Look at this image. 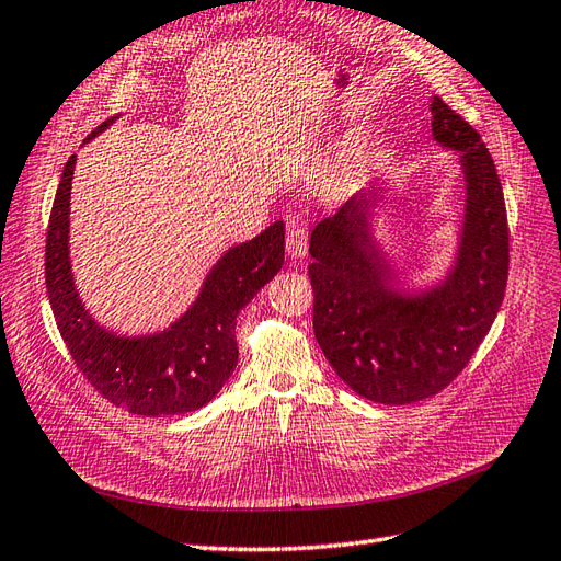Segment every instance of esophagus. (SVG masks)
<instances>
[{
  "instance_id": "34e87169",
  "label": "esophagus",
  "mask_w": 561,
  "mask_h": 561,
  "mask_svg": "<svg viewBox=\"0 0 561 561\" xmlns=\"http://www.w3.org/2000/svg\"><path fill=\"white\" fill-rule=\"evenodd\" d=\"M308 225L304 220H289V225H286V251H289V255L294 257H304L308 253Z\"/></svg>"
}]
</instances>
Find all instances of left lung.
Masks as SVG:
<instances>
[{"instance_id":"left-lung-1","label":"left lung","mask_w":561,"mask_h":561,"mask_svg":"<svg viewBox=\"0 0 561 561\" xmlns=\"http://www.w3.org/2000/svg\"><path fill=\"white\" fill-rule=\"evenodd\" d=\"M443 147L462 151L467 215L457 265L440 289L403 298L369 239L365 196L310 234L312 327L327 360L351 389L383 405L440 393L467 367L507 289L510 227L502 184L481 135L443 99L431 104Z\"/></svg>"}]
</instances>
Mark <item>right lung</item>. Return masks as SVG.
I'll return each mask as SVG.
<instances>
[{"instance_id":"add662e5","label":"right lung","mask_w":561,"mask_h":561,"mask_svg":"<svg viewBox=\"0 0 561 561\" xmlns=\"http://www.w3.org/2000/svg\"><path fill=\"white\" fill-rule=\"evenodd\" d=\"M73 168L76 156H70L56 190L45 249L49 304L70 357L99 396L133 414L161 417L204 408L237 367L239 310L282 270L284 222L277 220L263 234L229 249L196 304L168 332L121 339L94 324L70 277L68 198Z\"/></svg>"}]
</instances>
